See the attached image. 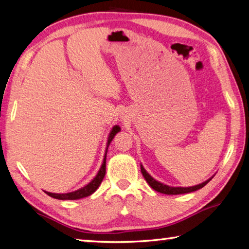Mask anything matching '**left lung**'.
I'll list each match as a JSON object with an SVG mask.
<instances>
[{
  "mask_svg": "<svg viewBox=\"0 0 249 249\" xmlns=\"http://www.w3.org/2000/svg\"><path fill=\"white\" fill-rule=\"evenodd\" d=\"M141 173L143 175V178H145V181L148 182V184L152 187L154 191H157V192H160L163 194H168V195H177V194H184V193H191V192H194V191H197L199 189H202L203 186H205L207 183H209L212 180V177L209 180L201 183V184H197V185H194V186H190V187H173V186H169V185H165L163 184L161 182H158L157 180H154V178L150 175L146 171L144 170L143 166L141 164Z\"/></svg>",
  "mask_w": 249,
  "mask_h": 249,
  "instance_id": "1",
  "label": "left lung"
}]
</instances>
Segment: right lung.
Segmentation results:
<instances>
[{"label": "right lung", "instance_id": "add662e5", "mask_svg": "<svg viewBox=\"0 0 249 249\" xmlns=\"http://www.w3.org/2000/svg\"><path fill=\"white\" fill-rule=\"evenodd\" d=\"M119 131H120L119 125H115V127L111 129V131H110L109 137H108V142H107V149H106V153H105V158H104V162H103V164H101L100 170L98 171V173L95 177V178H93L90 183H88L87 185H85L84 187H81V189L75 191V192L65 193V194H58V193L56 194V193H51V192H45V193H46L47 195H50L51 197H54L57 199H79V198L87 197V196H89V195H91L98 189V187H99L101 182H103V180H104L105 174H106V157H107L108 146L110 144V142L112 141L113 138H115L116 134Z\"/></svg>", "mask_w": 249, "mask_h": 249}]
</instances>
